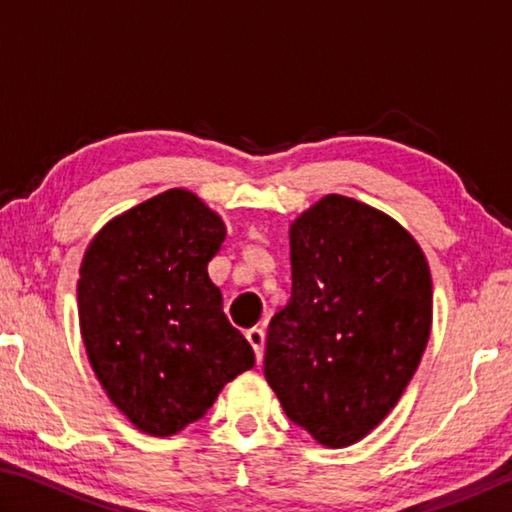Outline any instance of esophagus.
<instances>
[{
  "instance_id": "esophagus-1",
  "label": "esophagus",
  "mask_w": 512,
  "mask_h": 512,
  "mask_svg": "<svg viewBox=\"0 0 512 512\" xmlns=\"http://www.w3.org/2000/svg\"><path fill=\"white\" fill-rule=\"evenodd\" d=\"M246 339H248L250 345H253L257 363H262V359H264V332L259 327H253V329H248V332H246Z\"/></svg>"
}]
</instances>
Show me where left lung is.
Masks as SVG:
<instances>
[{
	"instance_id": "left-lung-1",
	"label": "left lung",
	"mask_w": 512,
	"mask_h": 512,
	"mask_svg": "<svg viewBox=\"0 0 512 512\" xmlns=\"http://www.w3.org/2000/svg\"><path fill=\"white\" fill-rule=\"evenodd\" d=\"M291 298L271 318L264 375L284 413L323 447L359 443L418 370L431 271L393 216L327 194L289 225Z\"/></svg>"
}]
</instances>
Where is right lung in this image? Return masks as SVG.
<instances>
[{
	"instance_id": "1",
	"label": "right lung",
	"mask_w": 512,
	"mask_h": 512,
	"mask_svg": "<svg viewBox=\"0 0 512 512\" xmlns=\"http://www.w3.org/2000/svg\"><path fill=\"white\" fill-rule=\"evenodd\" d=\"M225 223L189 189H167L110 219L79 268V325L108 400L155 438L203 418L255 366L207 275Z\"/></svg>"
}]
</instances>
